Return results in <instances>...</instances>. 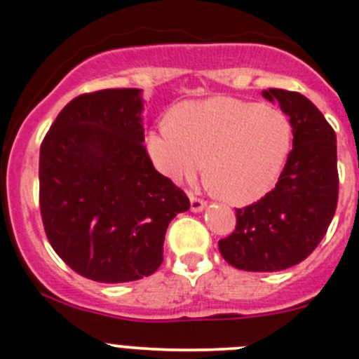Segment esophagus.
<instances>
[{"label": "esophagus", "mask_w": 359, "mask_h": 359, "mask_svg": "<svg viewBox=\"0 0 359 359\" xmlns=\"http://www.w3.org/2000/svg\"><path fill=\"white\" fill-rule=\"evenodd\" d=\"M189 200H191V210H193V212H200V210L205 209V202H203L202 198H198V196L193 195V193H189Z\"/></svg>", "instance_id": "obj_1"}]
</instances>
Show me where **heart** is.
Here are the masks:
<instances>
[{"instance_id": "heart-1", "label": "heart", "mask_w": 359, "mask_h": 359, "mask_svg": "<svg viewBox=\"0 0 359 359\" xmlns=\"http://www.w3.org/2000/svg\"><path fill=\"white\" fill-rule=\"evenodd\" d=\"M292 129L280 109L212 97L179 106L147 138L156 168L173 182L205 175L217 195L251 203L267 195L290 150Z\"/></svg>"}]
</instances>
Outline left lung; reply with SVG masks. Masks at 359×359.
I'll list each match as a JSON object with an SVG mask.
<instances>
[{
    "label": "left lung",
    "instance_id": "1",
    "mask_svg": "<svg viewBox=\"0 0 359 359\" xmlns=\"http://www.w3.org/2000/svg\"><path fill=\"white\" fill-rule=\"evenodd\" d=\"M292 126V150L276 187L236 209V230L217 243L230 266L273 273L303 262L319 246L338 202L337 134L316 104L297 92L264 90Z\"/></svg>",
    "mask_w": 359,
    "mask_h": 359
}]
</instances>
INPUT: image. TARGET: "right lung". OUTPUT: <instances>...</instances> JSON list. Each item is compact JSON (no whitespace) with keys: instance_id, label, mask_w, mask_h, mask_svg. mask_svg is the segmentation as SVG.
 <instances>
[{"instance_id":"obj_1","label":"right lung","mask_w":359,"mask_h":359,"mask_svg":"<svg viewBox=\"0 0 359 359\" xmlns=\"http://www.w3.org/2000/svg\"><path fill=\"white\" fill-rule=\"evenodd\" d=\"M138 88L83 93L40 145L46 236L72 271L100 283L142 280L163 262L170 221L189 198L154 168Z\"/></svg>"}]
</instances>
